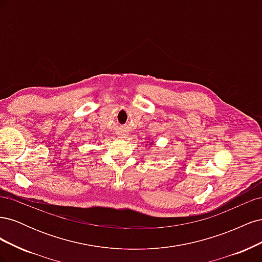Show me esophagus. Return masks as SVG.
Segmentation results:
<instances>
[{"label":"esophagus","mask_w":262,"mask_h":262,"mask_svg":"<svg viewBox=\"0 0 262 262\" xmlns=\"http://www.w3.org/2000/svg\"><path fill=\"white\" fill-rule=\"evenodd\" d=\"M117 136L119 137V138H121V139H124V138H126L128 137V134H126L124 131H118V133H117Z\"/></svg>","instance_id":"1"}]
</instances>
